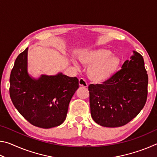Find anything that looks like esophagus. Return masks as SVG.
I'll return each mask as SVG.
<instances>
[{
    "label": "esophagus",
    "mask_w": 157,
    "mask_h": 157,
    "mask_svg": "<svg viewBox=\"0 0 157 157\" xmlns=\"http://www.w3.org/2000/svg\"><path fill=\"white\" fill-rule=\"evenodd\" d=\"M79 85L80 86H83V87H87V83L85 81V79L83 78H80L79 79Z\"/></svg>",
    "instance_id": "obj_1"
}]
</instances>
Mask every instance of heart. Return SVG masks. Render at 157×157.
Wrapping results in <instances>:
<instances>
[{"instance_id": "obj_1", "label": "heart", "mask_w": 157, "mask_h": 157, "mask_svg": "<svg viewBox=\"0 0 157 157\" xmlns=\"http://www.w3.org/2000/svg\"><path fill=\"white\" fill-rule=\"evenodd\" d=\"M110 50L99 48L82 51L78 54V59L84 66H87V75L91 81L96 84L104 83L109 80L118 72L121 59L118 55L111 54ZM78 67V63L73 61Z\"/></svg>"}]
</instances>
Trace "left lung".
Masks as SVG:
<instances>
[{"label":"left lung","instance_id":"obj_1","mask_svg":"<svg viewBox=\"0 0 157 157\" xmlns=\"http://www.w3.org/2000/svg\"><path fill=\"white\" fill-rule=\"evenodd\" d=\"M148 76L141 55L134 50L129 60L109 80L90 84L92 118L101 126H123L139 113L147 96Z\"/></svg>","mask_w":157,"mask_h":157}]
</instances>
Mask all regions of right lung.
<instances>
[{"instance_id": "obj_1", "label": "right lung", "mask_w": 157, "mask_h": 157, "mask_svg": "<svg viewBox=\"0 0 157 157\" xmlns=\"http://www.w3.org/2000/svg\"><path fill=\"white\" fill-rule=\"evenodd\" d=\"M28 48L18 55L10 78L13 105L33 125L48 129L60 125L66 118L68 105L79 88L77 78L58 73L35 78L28 73Z\"/></svg>"}]
</instances>
